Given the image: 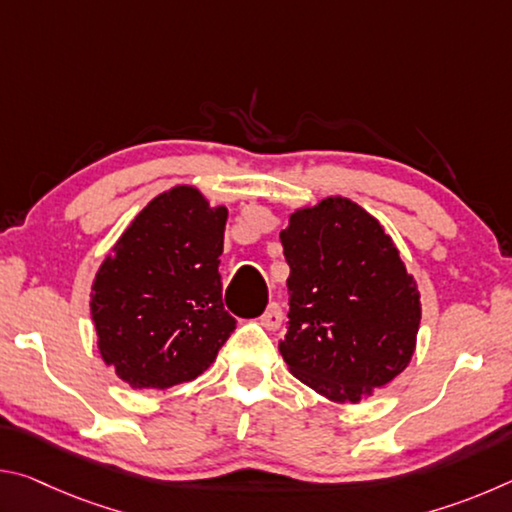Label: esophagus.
<instances>
[{"label": "esophagus", "mask_w": 512, "mask_h": 512, "mask_svg": "<svg viewBox=\"0 0 512 512\" xmlns=\"http://www.w3.org/2000/svg\"><path fill=\"white\" fill-rule=\"evenodd\" d=\"M282 318H284V314H282V307L277 305V302H271V305L266 307V311L262 316H259V323H262L266 329H280V325H282Z\"/></svg>", "instance_id": "1"}]
</instances>
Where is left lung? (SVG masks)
<instances>
[{"mask_svg":"<svg viewBox=\"0 0 512 512\" xmlns=\"http://www.w3.org/2000/svg\"><path fill=\"white\" fill-rule=\"evenodd\" d=\"M280 241L291 268L282 359L327 400L361 402L409 366L418 284L384 225L350 198L300 207Z\"/></svg>","mask_w":512,"mask_h":512,"instance_id":"left-lung-1","label":"left lung"}]
</instances>
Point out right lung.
Masks as SVG:
<instances>
[{"label":"right lung","mask_w":512,"mask_h":512,"mask_svg":"<svg viewBox=\"0 0 512 512\" xmlns=\"http://www.w3.org/2000/svg\"><path fill=\"white\" fill-rule=\"evenodd\" d=\"M225 221L228 207H212L196 187H171L99 266L90 293L99 354L131 388L196 379L235 332L219 273Z\"/></svg>","instance_id":"obj_1"}]
</instances>
